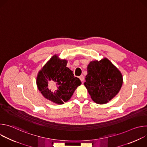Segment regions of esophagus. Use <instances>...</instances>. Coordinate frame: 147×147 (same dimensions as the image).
<instances>
[{"instance_id": "esophagus-1", "label": "esophagus", "mask_w": 147, "mask_h": 147, "mask_svg": "<svg viewBox=\"0 0 147 147\" xmlns=\"http://www.w3.org/2000/svg\"><path fill=\"white\" fill-rule=\"evenodd\" d=\"M79 78L80 80L81 81V82H82L84 81V77L83 76H81L79 77Z\"/></svg>"}]
</instances>
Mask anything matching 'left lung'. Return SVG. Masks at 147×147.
<instances>
[{
  "label": "left lung",
  "mask_w": 147,
  "mask_h": 147,
  "mask_svg": "<svg viewBox=\"0 0 147 147\" xmlns=\"http://www.w3.org/2000/svg\"><path fill=\"white\" fill-rule=\"evenodd\" d=\"M84 84L91 99L98 104H105L120 91L123 84L120 71L107 57L90 62Z\"/></svg>",
  "instance_id": "obj_1"
}]
</instances>
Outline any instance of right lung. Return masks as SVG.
Here are the masks:
<instances>
[{
	"instance_id": "1",
	"label": "right lung",
	"mask_w": 147,
	"mask_h": 147,
	"mask_svg": "<svg viewBox=\"0 0 147 147\" xmlns=\"http://www.w3.org/2000/svg\"><path fill=\"white\" fill-rule=\"evenodd\" d=\"M67 63V60L60 59L55 55L39 71L36 77V86L42 95L58 105L70 100L81 84L80 79L74 77L73 71L66 67ZM49 81H54L56 84L55 91L49 88Z\"/></svg>"
}]
</instances>
